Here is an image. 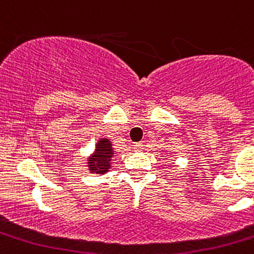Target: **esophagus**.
Segmentation results:
<instances>
[{
	"label": "esophagus",
	"mask_w": 254,
	"mask_h": 254,
	"mask_svg": "<svg viewBox=\"0 0 254 254\" xmlns=\"http://www.w3.org/2000/svg\"><path fill=\"white\" fill-rule=\"evenodd\" d=\"M142 146H144V145H142V142H136V144L134 145V149H136V150H141V149H142Z\"/></svg>",
	"instance_id": "obj_1"
}]
</instances>
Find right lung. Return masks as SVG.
<instances>
[{
  "instance_id": "1",
  "label": "right lung",
  "mask_w": 254,
  "mask_h": 254,
  "mask_svg": "<svg viewBox=\"0 0 254 254\" xmlns=\"http://www.w3.org/2000/svg\"><path fill=\"white\" fill-rule=\"evenodd\" d=\"M112 145V141L107 137H100L98 140L93 154L87 157V166L90 174L104 175L109 172L112 167V157L114 156Z\"/></svg>"
}]
</instances>
